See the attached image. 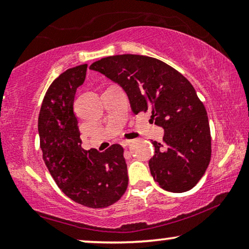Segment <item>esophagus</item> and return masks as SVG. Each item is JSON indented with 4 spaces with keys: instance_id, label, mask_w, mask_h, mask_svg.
Segmentation results:
<instances>
[{
    "instance_id": "34e87169",
    "label": "esophagus",
    "mask_w": 249,
    "mask_h": 249,
    "mask_svg": "<svg viewBox=\"0 0 249 249\" xmlns=\"http://www.w3.org/2000/svg\"><path fill=\"white\" fill-rule=\"evenodd\" d=\"M131 144H132L131 140H124L123 142H122V145H123L124 147H128V146H131Z\"/></svg>"
}]
</instances>
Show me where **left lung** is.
Wrapping results in <instances>:
<instances>
[{"label": "left lung", "instance_id": "left-lung-1", "mask_svg": "<svg viewBox=\"0 0 249 249\" xmlns=\"http://www.w3.org/2000/svg\"><path fill=\"white\" fill-rule=\"evenodd\" d=\"M89 69L123 88L134 114L149 112L164 128L163 144L152 142L154 180L173 193L194 187L211 161L212 137L206 108L187 78L166 63L136 54L101 58Z\"/></svg>", "mask_w": 249, "mask_h": 249}]
</instances>
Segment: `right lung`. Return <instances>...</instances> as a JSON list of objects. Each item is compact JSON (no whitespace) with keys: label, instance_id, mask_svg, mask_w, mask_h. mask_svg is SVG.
<instances>
[{"label":"right lung","instance_id":"add662e5","mask_svg":"<svg viewBox=\"0 0 249 249\" xmlns=\"http://www.w3.org/2000/svg\"><path fill=\"white\" fill-rule=\"evenodd\" d=\"M86 70L88 64L66 70L47 89L38 114L39 147L50 174L66 196L83 206L105 208L126 192L127 165L120 144L102 153L82 148L73 104Z\"/></svg>","mask_w":249,"mask_h":249}]
</instances>
